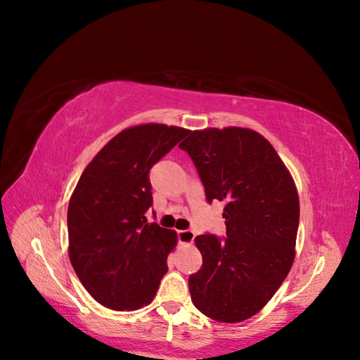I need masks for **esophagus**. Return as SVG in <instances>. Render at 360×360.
<instances>
[{"mask_svg":"<svg viewBox=\"0 0 360 360\" xmlns=\"http://www.w3.org/2000/svg\"><path fill=\"white\" fill-rule=\"evenodd\" d=\"M177 237H179V242L183 245H189L193 242L195 238V233L192 230H181L177 231Z\"/></svg>","mask_w":360,"mask_h":360,"instance_id":"1","label":"esophagus"}]
</instances>
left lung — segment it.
Instances as JSON below:
<instances>
[{"mask_svg": "<svg viewBox=\"0 0 360 360\" xmlns=\"http://www.w3.org/2000/svg\"><path fill=\"white\" fill-rule=\"evenodd\" d=\"M207 202L225 201L226 237L201 234V269L189 276L191 299L204 315L240 323L274 297L294 261L299 195L269 141L243 127L188 132Z\"/></svg>", "mask_w": 360, "mask_h": 360, "instance_id": "obj_1", "label": "left lung"}]
</instances>
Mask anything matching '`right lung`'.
<instances>
[{
	"label": "right lung",
	"mask_w": 360,
	"mask_h": 360,
	"mask_svg": "<svg viewBox=\"0 0 360 360\" xmlns=\"http://www.w3.org/2000/svg\"><path fill=\"white\" fill-rule=\"evenodd\" d=\"M188 135L158 123L115 135L86 165L68 209L69 257L94 300L134 311L156 296L177 234L148 224L150 169Z\"/></svg>",
	"instance_id": "1"
}]
</instances>
